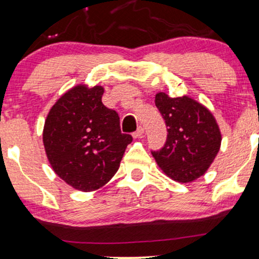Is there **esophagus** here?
Listing matches in <instances>:
<instances>
[{"label":"esophagus","instance_id":"esophagus-1","mask_svg":"<svg viewBox=\"0 0 259 259\" xmlns=\"http://www.w3.org/2000/svg\"><path fill=\"white\" fill-rule=\"evenodd\" d=\"M143 133H144V128H143L142 126H139L138 128H137L136 132L132 133V136H133V138H139V137H142Z\"/></svg>","mask_w":259,"mask_h":259}]
</instances>
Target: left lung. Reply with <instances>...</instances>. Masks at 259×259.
Wrapping results in <instances>:
<instances>
[{
    "instance_id": "8db88e82",
    "label": "left lung",
    "mask_w": 259,
    "mask_h": 259,
    "mask_svg": "<svg viewBox=\"0 0 259 259\" xmlns=\"http://www.w3.org/2000/svg\"><path fill=\"white\" fill-rule=\"evenodd\" d=\"M155 104L168 132L164 145L151 151L157 164L179 183L202 177L221 145V133L212 114L186 96L171 98L159 92Z\"/></svg>"
}]
</instances>
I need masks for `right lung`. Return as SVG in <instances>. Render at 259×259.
Listing matches in <instances>:
<instances>
[{"label":"right lung","instance_id":"add662e5","mask_svg":"<svg viewBox=\"0 0 259 259\" xmlns=\"http://www.w3.org/2000/svg\"><path fill=\"white\" fill-rule=\"evenodd\" d=\"M103 91L75 86L54 104L44 124V148L54 171L85 192L114 177L133 140L121 133L119 114L102 103Z\"/></svg>","mask_w":259,"mask_h":259}]
</instances>
